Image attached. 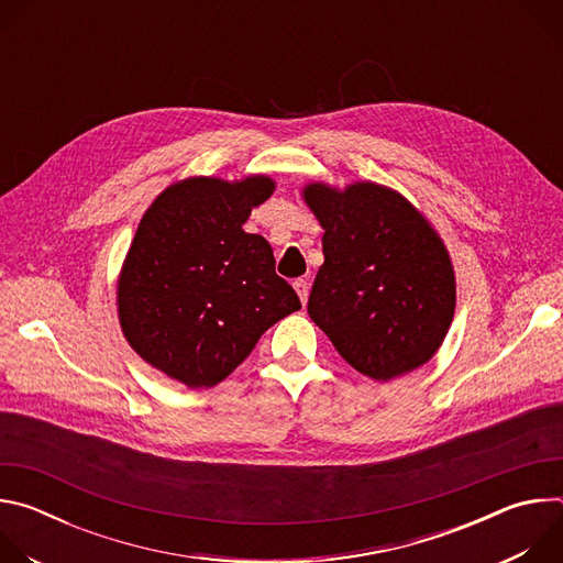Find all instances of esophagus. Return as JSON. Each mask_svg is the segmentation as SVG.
I'll list each match as a JSON object with an SVG mask.
<instances>
[{
    "mask_svg": "<svg viewBox=\"0 0 563 563\" xmlns=\"http://www.w3.org/2000/svg\"><path fill=\"white\" fill-rule=\"evenodd\" d=\"M294 289H296V294H298L300 302H302V305H307V298H309V283H307V280H302V278H298V280L294 283Z\"/></svg>",
    "mask_w": 563,
    "mask_h": 563,
    "instance_id": "esophagus-1",
    "label": "esophagus"
}]
</instances>
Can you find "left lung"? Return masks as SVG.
Wrapping results in <instances>:
<instances>
[{"mask_svg": "<svg viewBox=\"0 0 563 563\" xmlns=\"http://www.w3.org/2000/svg\"><path fill=\"white\" fill-rule=\"evenodd\" d=\"M302 200L325 229L307 311L361 374L389 380L426 365L454 318L456 280L430 220L376 183H309Z\"/></svg>", "mask_w": 563, "mask_h": 563, "instance_id": "8db88e82", "label": "left lung"}]
</instances>
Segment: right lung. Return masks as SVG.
<instances>
[{
    "instance_id": "add662e5",
    "label": "right lung",
    "mask_w": 563,
    "mask_h": 563,
    "mask_svg": "<svg viewBox=\"0 0 563 563\" xmlns=\"http://www.w3.org/2000/svg\"><path fill=\"white\" fill-rule=\"evenodd\" d=\"M274 189L261 174L194 176L144 211L118 276V318L151 367L191 389L213 387L300 309L267 240L243 229Z\"/></svg>"
}]
</instances>
